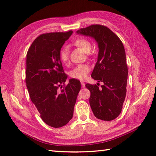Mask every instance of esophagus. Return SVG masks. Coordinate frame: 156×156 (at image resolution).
Instances as JSON below:
<instances>
[{
  "mask_svg": "<svg viewBox=\"0 0 156 156\" xmlns=\"http://www.w3.org/2000/svg\"><path fill=\"white\" fill-rule=\"evenodd\" d=\"M81 86H82V88L85 87V84H84V82H81Z\"/></svg>",
  "mask_w": 156,
  "mask_h": 156,
  "instance_id": "1",
  "label": "esophagus"
}]
</instances>
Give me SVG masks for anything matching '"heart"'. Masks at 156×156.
<instances>
[{
    "mask_svg": "<svg viewBox=\"0 0 156 156\" xmlns=\"http://www.w3.org/2000/svg\"><path fill=\"white\" fill-rule=\"evenodd\" d=\"M74 45L78 48H80L86 54L90 52L92 48V44L90 42L86 39H78L74 42ZM59 58L60 60L66 64L68 62L69 59V51L68 49L64 48H63L59 53ZM90 66L88 64H79L69 72V76L72 78L76 80H84L87 77L88 73L90 71Z\"/></svg>",
    "mask_w": 156,
    "mask_h": 156,
    "instance_id": "b5f03b06",
    "label": "heart"
}]
</instances>
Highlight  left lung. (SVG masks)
<instances>
[{
    "label": "left lung",
    "instance_id": "1",
    "mask_svg": "<svg viewBox=\"0 0 156 156\" xmlns=\"http://www.w3.org/2000/svg\"><path fill=\"white\" fill-rule=\"evenodd\" d=\"M94 39L98 54L92 78L103 85L86 84L90 92V107L96 117L112 121L121 113L126 96L128 69L122 43L111 29L100 25H90L76 32ZM98 83H97L98 84Z\"/></svg>",
    "mask_w": 156,
    "mask_h": 156
}]
</instances>
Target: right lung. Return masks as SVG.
<instances>
[{"label":"right lung","mask_w":156,"mask_h":156,"mask_svg":"<svg viewBox=\"0 0 156 156\" xmlns=\"http://www.w3.org/2000/svg\"><path fill=\"white\" fill-rule=\"evenodd\" d=\"M72 33L39 35L27 54L25 82L31 100L42 120L54 128L63 127L71 120L81 88L80 82L73 78L64 88L62 85L68 76L64 73L59 53Z\"/></svg>","instance_id":"add662e5"}]
</instances>
